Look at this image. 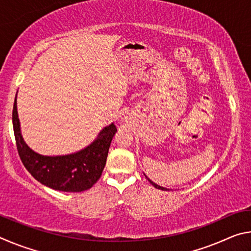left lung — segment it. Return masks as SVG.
<instances>
[{"label":"left lung","instance_id":"1","mask_svg":"<svg viewBox=\"0 0 251 251\" xmlns=\"http://www.w3.org/2000/svg\"><path fill=\"white\" fill-rule=\"evenodd\" d=\"M145 177L147 178V179H148V181H150L151 182V184L152 185V186H154L155 187V188H157V189H160V190H168L167 188H165V187H161V186H159V185H157V184H155V182L154 181H151V179H150V178H148L146 175H145Z\"/></svg>","mask_w":251,"mask_h":251}]
</instances>
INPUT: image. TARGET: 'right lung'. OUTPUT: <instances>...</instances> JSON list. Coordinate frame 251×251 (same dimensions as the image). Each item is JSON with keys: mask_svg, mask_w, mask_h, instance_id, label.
I'll return each instance as SVG.
<instances>
[{"mask_svg": "<svg viewBox=\"0 0 251 251\" xmlns=\"http://www.w3.org/2000/svg\"><path fill=\"white\" fill-rule=\"evenodd\" d=\"M13 129L16 147L25 168L41 184L67 193L90 189L100 179L107 159L110 143L117 131L112 124L104 127L90 145L69 155L44 156L34 151L24 142L21 133L16 97L13 106Z\"/></svg>", "mask_w": 251, "mask_h": 251, "instance_id": "right-lung-1", "label": "right lung"}]
</instances>
